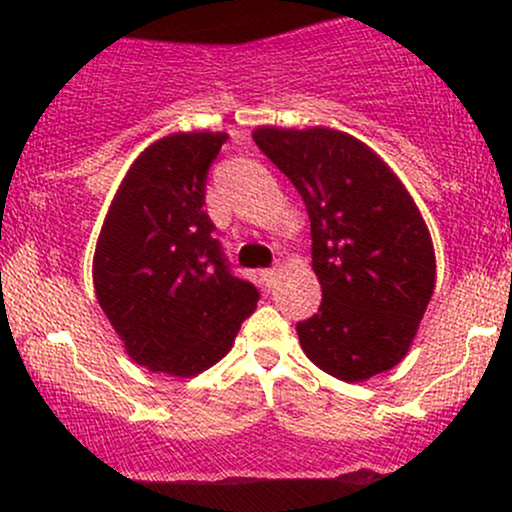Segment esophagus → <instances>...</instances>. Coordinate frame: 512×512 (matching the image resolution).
Returning <instances> with one entry per match:
<instances>
[{
  "label": "esophagus",
  "instance_id": "1",
  "mask_svg": "<svg viewBox=\"0 0 512 512\" xmlns=\"http://www.w3.org/2000/svg\"><path fill=\"white\" fill-rule=\"evenodd\" d=\"M260 279H262L264 289L272 291L276 286V281H279V269H264V272L260 274Z\"/></svg>",
  "mask_w": 512,
  "mask_h": 512
}]
</instances>
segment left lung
<instances>
[{
	"instance_id": "obj_1",
	"label": "left lung",
	"mask_w": 512,
	"mask_h": 512,
	"mask_svg": "<svg viewBox=\"0 0 512 512\" xmlns=\"http://www.w3.org/2000/svg\"><path fill=\"white\" fill-rule=\"evenodd\" d=\"M252 139L310 219L322 303L296 325L305 356L346 383L395 368L436 286L431 233L414 199L378 154L339 129L260 127Z\"/></svg>"
}]
</instances>
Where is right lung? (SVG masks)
I'll use <instances>...</instances> for the list:
<instances>
[{
	"mask_svg": "<svg viewBox=\"0 0 512 512\" xmlns=\"http://www.w3.org/2000/svg\"><path fill=\"white\" fill-rule=\"evenodd\" d=\"M223 132H175L139 154L105 216L93 286L132 361L192 378L221 361L260 291L231 274L204 211Z\"/></svg>",
	"mask_w": 512,
	"mask_h": 512,
	"instance_id": "obj_1",
	"label": "right lung"
}]
</instances>
